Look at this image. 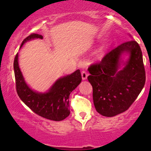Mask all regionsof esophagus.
I'll return each mask as SVG.
<instances>
[{
  "mask_svg": "<svg viewBox=\"0 0 151 151\" xmlns=\"http://www.w3.org/2000/svg\"><path fill=\"white\" fill-rule=\"evenodd\" d=\"M81 75H82V80H85L87 79L88 74H87V73H86V71H82V73H81Z\"/></svg>",
  "mask_w": 151,
  "mask_h": 151,
  "instance_id": "obj_1",
  "label": "esophagus"
}]
</instances>
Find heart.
<instances>
[{
    "label": "heart",
    "mask_w": 151,
    "mask_h": 151,
    "mask_svg": "<svg viewBox=\"0 0 151 151\" xmlns=\"http://www.w3.org/2000/svg\"><path fill=\"white\" fill-rule=\"evenodd\" d=\"M103 54H104V53H103V51L102 50H100L98 51V53H97L96 54V59H100L103 56Z\"/></svg>",
    "instance_id": "1"
}]
</instances>
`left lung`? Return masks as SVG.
<instances>
[{
    "instance_id": "left-lung-1",
    "label": "left lung",
    "mask_w": 151,
    "mask_h": 151,
    "mask_svg": "<svg viewBox=\"0 0 151 151\" xmlns=\"http://www.w3.org/2000/svg\"><path fill=\"white\" fill-rule=\"evenodd\" d=\"M88 70L95 108L105 117L127 111L145 84L142 50L134 40L119 45Z\"/></svg>"
}]
</instances>
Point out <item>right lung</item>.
I'll use <instances>...</instances> for the list:
<instances>
[{
    "instance_id": "1",
    "label": "right lung",
    "mask_w": 151,
    "mask_h": 151,
    "mask_svg": "<svg viewBox=\"0 0 151 151\" xmlns=\"http://www.w3.org/2000/svg\"><path fill=\"white\" fill-rule=\"evenodd\" d=\"M43 39L42 35L32 34L22 41L20 49L27 41ZM16 91L22 102L37 115L53 121H61L70 114L69 95L82 81L79 69L58 79L46 92L33 90L27 84L18 65V53L14 62Z\"/></svg>"
}]
</instances>
